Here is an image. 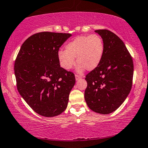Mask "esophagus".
I'll list each match as a JSON object with an SVG mask.
<instances>
[{
    "label": "esophagus",
    "instance_id": "obj_1",
    "mask_svg": "<svg viewBox=\"0 0 148 148\" xmlns=\"http://www.w3.org/2000/svg\"><path fill=\"white\" fill-rule=\"evenodd\" d=\"M75 77H76V80H79V79L82 78V76H80V75H78V74L75 75Z\"/></svg>",
    "mask_w": 148,
    "mask_h": 148
}]
</instances>
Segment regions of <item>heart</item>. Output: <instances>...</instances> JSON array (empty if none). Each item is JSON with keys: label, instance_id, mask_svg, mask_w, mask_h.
<instances>
[{"label": "heart", "instance_id": "1", "mask_svg": "<svg viewBox=\"0 0 148 148\" xmlns=\"http://www.w3.org/2000/svg\"><path fill=\"white\" fill-rule=\"evenodd\" d=\"M105 51L103 39L99 35H81L75 37L66 45V50H60L58 56L64 69L70 70L75 64V58L79 64L78 70L86 68L95 70L101 63Z\"/></svg>", "mask_w": 148, "mask_h": 148}]
</instances>
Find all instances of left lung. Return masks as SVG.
<instances>
[{"label": "left lung", "mask_w": 148, "mask_h": 148, "mask_svg": "<svg viewBox=\"0 0 148 148\" xmlns=\"http://www.w3.org/2000/svg\"><path fill=\"white\" fill-rule=\"evenodd\" d=\"M95 32L103 39L105 51L99 66L86 74L84 99L92 111L106 115L117 109L130 94L134 62L117 35L107 29Z\"/></svg>", "instance_id": "obj_1"}]
</instances>
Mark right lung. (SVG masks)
<instances>
[{
    "mask_svg": "<svg viewBox=\"0 0 148 148\" xmlns=\"http://www.w3.org/2000/svg\"><path fill=\"white\" fill-rule=\"evenodd\" d=\"M70 33L40 32L23 43L14 62L16 88L32 109L43 116L65 111L76 78L60 67L58 51Z\"/></svg>",
    "mask_w": 148,
    "mask_h": 148,
    "instance_id": "add662e5",
    "label": "right lung"
}]
</instances>
